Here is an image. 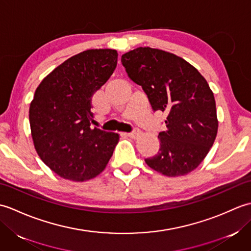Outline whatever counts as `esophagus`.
<instances>
[{"label": "esophagus", "mask_w": 251, "mask_h": 251, "mask_svg": "<svg viewBox=\"0 0 251 251\" xmlns=\"http://www.w3.org/2000/svg\"><path fill=\"white\" fill-rule=\"evenodd\" d=\"M141 135V131L139 129H135L134 131H131L128 134V137L131 138V139H136L137 137H139Z\"/></svg>", "instance_id": "34e87169"}]
</instances>
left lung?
<instances>
[{
  "instance_id": "1",
  "label": "left lung",
  "mask_w": 251,
  "mask_h": 251,
  "mask_svg": "<svg viewBox=\"0 0 251 251\" xmlns=\"http://www.w3.org/2000/svg\"><path fill=\"white\" fill-rule=\"evenodd\" d=\"M130 79L140 85L154 111L167 113V129L158 134L159 150L146 158L167 177L191 173L209 152L218 132L214 93L205 77L183 58L151 47H138L121 59Z\"/></svg>"
}]
</instances>
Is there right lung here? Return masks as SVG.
<instances>
[{"label":"right lung","mask_w":251,"mask_h":251,"mask_svg":"<svg viewBox=\"0 0 251 251\" xmlns=\"http://www.w3.org/2000/svg\"><path fill=\"white\" fill-rule=\"evenodd\" d=\"M116 65L115 50H85L54 69L35 90L29 109L34 148L63 179H93L113 154L120 136L92 126V99Z\"/></svg>","instance_id":"right-lung-1"}]
</instances>
